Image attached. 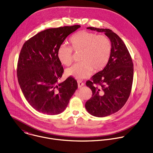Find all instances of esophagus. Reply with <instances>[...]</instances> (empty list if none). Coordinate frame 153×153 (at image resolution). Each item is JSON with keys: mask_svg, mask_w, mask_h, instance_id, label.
<instances>
[{"mask_svg": "<svg viewBox=\"0 0 153 153\" xmlns=\"http://www.w3.org/2000/svg\"><path fill=\"white\" fill-rule=\"evenodd\" d=\"M77 83H78V87L79 88H80L82 86H83L84 85V83H83L82 81H78Z\"/></svg>", "mask_w": 153, "mask_h": 153, "instance_id": "1", "label": "esophagus"}]
</instances>
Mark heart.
<instances>
[{"instance_id": "1", "label": "heart", "mask_w": 153, "mask_h": 153, "mask_svg": "<svg viewBox=\"0 0 153 153\" xmlns=\"http://www.w3.org/2000/svg\"><path fill=\"white\" fill-rule=\"evenodd\" d=\"M71 46L61 45L57 50V57L65 65L71 64L74 51L81 52L80 60L68 68L66 74L77 79L87 78L92 71L102 70L107 64L111 53L112 45L110 40L104 35L88 31H80L73 34L70 39Z\"/></svg>"}]
</instances>
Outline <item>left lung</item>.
Returning <instances> with one entry per match:
<instances>
[{
    "instance_id": "left-lung-1",
    "label": "left lung",
    "mask_w": 153,
    "mask_h": 153,
    "mask_svg": "<svg viewBox=\"0 0 153 153\" xmlns=\"http://www.w3.org/2000/svg\"><path fill=\"white\" fill-rule=\"evenodd\" d=\"M88 28L104 32L112 45L105 67L86 83L92 92L85 104L86 109L94 116L103 117L118 111L128 101L133 83L134 64L127 47L117 34L107 28Z\"/></svg>"
}]
</instances>
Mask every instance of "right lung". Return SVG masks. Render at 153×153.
Instances as JSON below:
<instances>
[{
    "mask_svg": "<svg viewBox=\"0 0 153 153\" xmlns=\"http://www.w3.org/2000/svg\"><path fill=\"white\" fill-rule=\"evenodd\" d=\"M80 27L74 25L45 30L27 40L22 47L16 69L18 83L26 100L40 113H62L78 88L71 76L59 83L64 68L57 50Z\"/></svg>",
    "mask_w": 153,
    "mask_h": 153,
    "instance_id": "right-lung-1",
    "label": "right lung"
}]
</instances>
